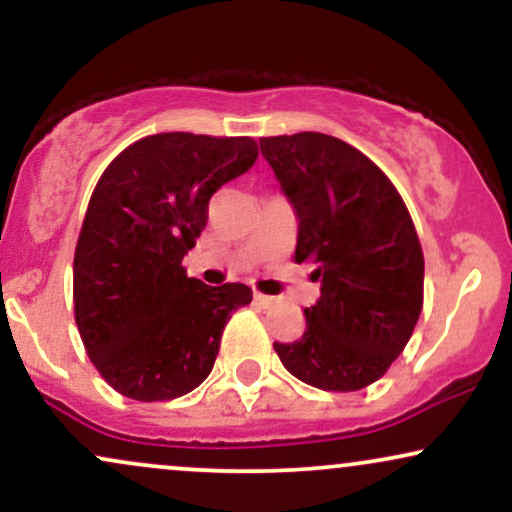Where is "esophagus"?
<instances>
[{
	"label": "esophagus",
	"instance_id": "obj_1",
	"mask_svg": "<svg viewBox=\"0 0 512 512\" xmlns=\"http://www.w3.org/2000/svg\"><path fill=\"white\" fill-rule=\"evenodd\" d=\"M252 298H255V303L260 305V308H272V305L276 303L274 296H264V293H260V291L252 293Z\"/></svg>",
	"mask_w": 512,
	"mask_h": 512
}]
</instances>
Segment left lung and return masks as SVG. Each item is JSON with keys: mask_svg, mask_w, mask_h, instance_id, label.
Segmentation results:
<instances>
[{"mask_svg": "<svg viewBox=\"0 0 512 512\" xmlns=\"http://www.w3.org/2000/svg\"><path fill=\"white\" fill-rule=\"evenodd\" d=\"M260 151L298 219L293 260L315 264L320 298L296 342H274L284 368L327 392L383 378L424 308V252L390 178L342 139L262 137Z\"/></svg>", "mask_w": 512, "mask_h": 512, "instance_id": "left-lung-1", "label": "left lung"}]
</instances>
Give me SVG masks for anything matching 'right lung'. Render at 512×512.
I'll list each match as a JSON object with an SVG mask.
<instances>
[{
    "instance_id": "add662e5",
    "label": "right lung",
    "mask_w": 512,
    "mask_h": 512,
    "mask_svg": "<svg viewBox=\"0 0 512 512\" xmlns=\"http://www.w3.org/2000/svg\"><path fill=\"white\" fill-rule=\"evenodd\" d=\"M257 161L250 137L163 132L103 170L74 252V317L105 383L137 402L187 395L214 368L221 334L252 301L245 284L190 279L182 257L209 199Z\"/></svg>"
}]
</instances>
